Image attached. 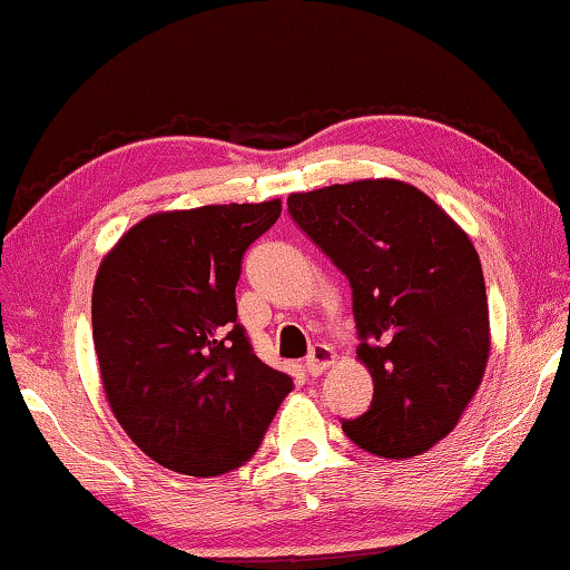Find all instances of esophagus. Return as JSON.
I'll use <instances>...</instances> for the list:
<instances>
[{
    "label": "esophagus",
    "mask_w": 570,
    "mask_h": 570,
    "mask_svg": "<svg viewBox=\"0 0 570 570\" xmlns=\"http://www.w3.org/2000/svg\"><path fill=\"white\" fill-rule=\"evenodd\" d=\"M333 363H335V353H333V347L317 343V345L312 347L309 358H307V363H304V366H307L309 376H320V373L325 371L327 366H333Z\"/></svg>",
    "instance_id": "34e87169"
}]
</instances>
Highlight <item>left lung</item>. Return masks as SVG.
I'll list each match as a JSON object with an SVG mask.
<instances>
[{"mask_svg": "<svg viewBox=\"0 0 570 570\" xmlns=\"http://www.w3.org/2000/svg\"><path fill=\"white\" fill-rule=\"evenodd\" d=\"M302 233L353 288L368 412L343 420L381 458L420 455L455 428L489 358L479 253L428 194L394 178L333 184L286 199Z\"/></svg>", "mask_w": 570, "mask_h": 570, "instance_id": "left-lung-1", "label": "left lung"}]
</instances>
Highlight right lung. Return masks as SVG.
Returning a JSON list of instances; mask_svg holds the SVG:
<instances>
[{
	"instance_id": "right-lung-1",
	"label": "right lung",
	"mask_w": 570,
	"mask_h": 570,
	"mask_svg": "<svg viewBox=\"0 0 570 570\" xmlns=\"http://www.w3.org/2000/svg\"><path fill=\"white\" fill-rule=\"evenodd\" d=\"M282 215V202L160 212L101 261L91 327L117 422L153 461L219 475L256 453L292 392L237 322L243 256Z\"/></svg>"
}]
</instances>
